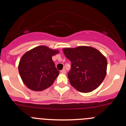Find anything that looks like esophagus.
I'll use <instances>...</instances> for the list:
<instances>
[{
    "label": "esophagus",
    "instance_id": "1",
    "mask_svg": "<svg viewBox=\"0 0 126 126\" xmlns=\"http://www.w3.org/2000/svg\"><path fill=\"white\" fill-rule=\"evenodd\" d=\"M61 73H62V74H65V73H66V71H65V69H63L62 71H61Z\"/></svg>",
    "mask_w": 126,
    "mask_h": 126
}]
</instances>
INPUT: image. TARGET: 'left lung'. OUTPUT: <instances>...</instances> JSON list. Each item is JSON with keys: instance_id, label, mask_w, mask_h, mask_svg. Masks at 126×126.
Masks as SVG:
<instances>
[{"instance_id": "8db88e82", "label": "left lung", "mask_w": 126, "mask_h": 126, "mask_svg": "<svg viewBox=\"0 0 126 126\" xmlns=\"http://www.w3.org/2000/svg\"><path fill=\"white\" fill-rule=\"evenodd\" d=\"M71 62L70 83L78 91L88 93L97 88L107 74V61L100 51L88 46L62 49Z\"/></svg>"}]
</instances>
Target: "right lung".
I'll use <instances>...</instances> for the list:
<instances>
[{"mask_svg": "<svg viewBox=\"0 0 126 126\" xmlns=\"http://www.w3.org/2000/svg\"><path fill=\"white\" fill-rule=\"evenodd\" d=\"M59 53L58 50L42 45L33 48L22 56L18 65L19 73L29 89L40 92L53 84L59 71L52 57Z\"/></svg>", "mask_w": 126, "mask_h": 126, "instance_id": "obj_1", "label": "right lung"}]
</instances>
